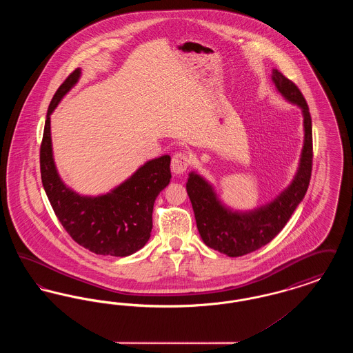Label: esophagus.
Masks as SVG:
<instances>
[{"mask_svg":"<svg viewBox=\"0 0 353 353\" xmlns=\"http://www.w3.org/2000/svg\"><path fill=\"white\" fill-rule=\"evenodd\" d=\"M189 163H190V160H189L186 153H184V152H177L172 157V164H170L172 165V172L176 173V174L184 173L185 170L189 167Z\"/></svg>","mask_w":353,"mask_h":353,"instance_id":"34e87169","label":"esophagus"}]
</instances>
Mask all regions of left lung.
<instances>
[{
    "mask_svg": "<svg viewBox=\"0 0 353 353\" xmlns=\"http://www.w3.org/2000/svg\"><path fill=\"white\" fill-rule=\"evenodd\" d=\"M272 82L285 101L301 107L304 123L299 168L292 183L272 201L250 212H234L219 201L213 186L200 174L190 172L186 192L192 202L202 241L228 256H241L268 245L285 228L308 189L312 170V121L307 101L298 85L272 70Z\"/></svg>",
    "mask_w": 353,
    "mask_h": 353,
    "instance_id": "obj_1",
    "label": "left lung"
}]
</instances>
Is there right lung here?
Segmentation results:
<instances>
[{"label": "right lung", "instance_id": "1", "mask_svg": "<svg viewBox=\"0 0 353 353\" xmlns=\"http://www.w3.org/2000/svg\"><path fill=\"white\" fill-rule=\"evenodd\" d=\"M79 78L77 68L51 99L39 151L42 184L55 216L77 243L99 255L127 256L151 236L153 203L172 177L170 156L147 161L123 184L97 197L81 196L63 184L52 159L50 115Z\"/></svg>", "mask_w": 353, "mask_h": 353}]
</instances>
